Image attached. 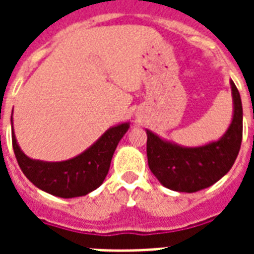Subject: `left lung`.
Masks as SVG:
<instances>
[{"label": "left lung", "instance_id": "8db88e82", "mask_svg": "<svg viewBox=\"0 0 254 254\" xmlns=\"http://www.w3.org/2000/svg\"><path fill=\"white\" fill-rule=\"evenodd\" d=\"M231 89L232 121L217 141L203 146L186 147L146 129L147 163L161 185L178 192H196L216 183L231 170L243 139V105L232 80Z\"/></svg>", "mask_w": 254, "mask_h": 254}]
</instances>
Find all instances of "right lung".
Masks as SVG:
<instances>
[{"instance_id": "add662e5", "label": "right lung", "mask_w": 254, "mask_h": 254, "mask_svg": "<svg viewBox=\"0 0 254 254\" xmlns=\"http://www.w3.org/2000/svg\"><path fill=\"white\" fill-rule=\"evenodd\" d=\"M129 127V123H123L109 127L87 150L62 162H46L27 157L18 145L14 129L11 141L17 162L26 178L45 192L69 199L84 196L103 185L113 153Z\"/></svg>"}]
</instances>
